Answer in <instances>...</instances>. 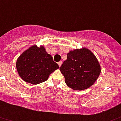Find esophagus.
<instances>
[{
    "mask_svg": "<svg viewBox=\"0 0 121 121\" xmlns=\"http://www.w3.org/2000/svg\"><path fill=\"white\" fill-rule=\"evenodd\" d=\"M58 65H59V67H61V64H62V61H60L58 63Z\"/></svg>",
    "mask_w": 121,
    "mask_h": 121,
    "instance_id": "34e87169",
    "label": "esophagus"
}]
</instances>
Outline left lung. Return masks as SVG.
Here are the masks:
<instances>
[{
  "mask_svg": "<svg viewBox=\"0 0 121 121\" xmlns=\"http://www.w3.org/2000/svg\"><path fill=\"white\" fill-rule=\"evenodd\" d=\"M60 68L65 83L75 90L90 87L98 78L101 67L97 58L90 50L83 48L71 51Z\"/></svg>",
  "mask_w": 121,
  "mask_h": 121,
  "instance_id": "left-lung-1",
  "label": "left lung"
}]
</instances>
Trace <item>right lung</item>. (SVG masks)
I'll return each mask as SVG.
<instances>
[{
	"mask_svg": "<svg viewBox=\"0 0 121 121\" xmlns=\"http://www.w3.org/2000/svg\"><path fill=\"white\" fill-rule=\"evenodd\" d=\"M59 66L43 47L33 45L24 52L17 61V69L21 78L33 85L44 82Z\"/></svg>",
	"mask_w": 121,
	"mask_h": 121,
	"instance_id": "add662e5",
	"label": "right lung"
}]
</instances>
